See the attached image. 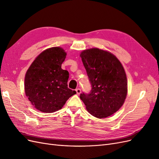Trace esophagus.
<instances>
[{
  "label": "esophagus",
  "mask_w": 159,
  "mask_h": 159,
  "mask_svg": "<svg viewBox=\"0 0 159 159\" xmlns=\"http://www.w3.org/2000/svg\"><path fill=\"white\" fill-rule=\"evenodd\" d=\"M75 91H76V93H77V94H80L81 93V89H80V88H78V89H75Z\"/></svg>",
  "instance_id": "obj_1"
}]
</instances>
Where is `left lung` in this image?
Instances as JSON below:
<instances>
[{"label": "left lung", "instance_id": "left-lung-1", "mask_svg": "<svg viewBox=\"0 0 159 159\" xmlns=\"http://www.w3.org/2000/svg\"><path fill=\"white\" fill-rule=\"evenodd\" d=\"M80 56L91 89L88 93H81L80 98L94 117L110 116L122 106L127 96V81L123 67L114 55L98 48L85 50Z\"/></svg>", "mask_w": 159, "mask_h": 159}]
</instances>
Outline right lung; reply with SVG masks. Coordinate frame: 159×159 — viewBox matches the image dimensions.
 <instances>
[{
  "label": "right lung",
  "mask_w": 159,
  "mask_h": 159,
  "mask_svg": "<svg viewBox=\"0 0 159 159\" xmlns=\"http://www.w3.org/2000/svg\"><path fill=\"white\" fill-rule=\"evenodd\" d=\"M66 53L59 47L42 52L28 70L26 95L36 109L44 113L60 109L76 91L68 88L69 73L61 66Z\"/></svg>",
  "instance_id": "obj_1"
}]
</instances>
